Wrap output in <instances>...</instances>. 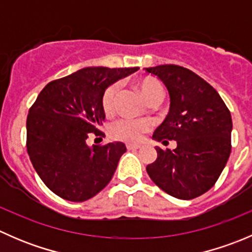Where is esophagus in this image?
<instances>
[{
    "label": "esophagus",
    "mask_w": 252,
    "mask_h": 252,
    "mask_svg": "<svg viewBox=\"0 0 252 252\" xmlns=\"http://www.w3.org/2000/svg\"><path fill=\"white\" fill-rule=\"evenodd\" d=\"M141 145H136V144H126V149L128 150H138L140 149Z\"/></svg>",
    "instance_id": "obj_1"
}]
</instances>
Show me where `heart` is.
<instances>
[{
  "label": "heart",
  "instance_id": "obj_1",
  "mask_svg": "<svg viewBox=\"0 0 252 252\" xmlns=\"http://www.w3.org/2000/svg\"><path fill=\"white\" fill-rule=\"evenodd\" d=\"M141 94L147 101L157 94H163V86L158 80L154 78H146L139 84ZM118 84H111L105 89L101 98L102 110L106 113H111L114 108L117 93H118ZM150 123L146 119H131L121 118L114 122L111 126V135L118 140L136 142L144 135L145 131L149 130Z\"/></svg>",
  "mask_w": 252,
  "mask_h": 252
}]
</instances>
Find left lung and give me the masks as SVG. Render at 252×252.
<instances>
[{
  "label": "left lung",
  "mask_w": 252,
  "mask_h": 252,
  "mask_svg": "<svg viewBox=\"0 0 252 252\" xmlns=\"http://www.w3.org/2000/svg\"><path fill=\"white\" fill-rule=\"evenodd\" d=\"M145 70L163 81L171 97L168 114L152 138L177 141L174 150L156 147L147 174L171 196L195 199L216 184L229 158L230 112L220 94L190 69L162 64Z\"/></svg>",
  "instance_id": "8db88e82"
}]
</instances>
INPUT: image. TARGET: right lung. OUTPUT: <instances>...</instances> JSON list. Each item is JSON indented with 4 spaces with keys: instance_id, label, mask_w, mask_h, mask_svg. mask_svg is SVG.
I'll list each match as a JSON object with an SVG mask.
<instances>
[{
    "instance_id": "obj_1",
    "label": "right lung",
    "mask_w": 252,
    "mask_h": 252,
    "mask_svg": "<svg viewBox=\"0 0 252 252\" xmlns=\"http://www.w3.org/2000/svg\"><path fill=\"white\" fill-rule=\"evenodd\" d=\"M139 68L88 67L50 81L30 107L27 150L45 185L62 199L83 202L111 182L123 142L89 147V134H100L105 121V89Z\"/></svg>"
}]
</instances>
